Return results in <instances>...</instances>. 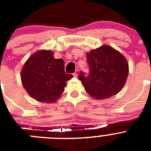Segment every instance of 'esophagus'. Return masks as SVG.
Wrapping results in <instances>:
<instances>
[{"label": "esophagus", "mask_w": 151, "mask_h": 151, "mask_svg": "<svg viewBox=\"0 0 151 151\" xmlns=\"http://www.w3.org/2000/svg\"><path fill=\"white\" fill-rule=\"evenodd\" d=\"M78 73H79V70L78 69H76V71H75V73H73V76L76 77H77L78 76Z\"/></svg>", "instance_id": "34e87169"}]
</instances>
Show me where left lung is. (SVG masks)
Returning a JSON list of instances; mask_svg holds the SVG:
<instances>
[{"label": "left lung", "instance_id": "8db88e82", "mask_svg": "<svg viewBox=\"0 0 151 151\" xmlns=\"http://www.w3.org/2000/svg\"><path fill=\"white\" fill-rule=\"evenodd\" d=\"M87 61L89 76L79 73L85 90L92 97L104 100L118 94L129 74V64L122 54L108 45L91 50Z\"/></svg>", "mask_w": 151, "mask_h": 151}]
</instances>
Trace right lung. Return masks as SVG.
Returning <instances> with one entry per match:
<instances>
[{
  "instance_id": "add662e5",
  "label": "right lung",
  "mask_w": 151,
  "mask_h": 151,
  "mask_svg": "<svg viewBox=\"0 0 151 151\" xmlns=\"http://www.w3.org/2000/svg\"><path fill=\"white\" fill-rule=\"evenodd\" d=\"M73 75L64 72V61L55 59L50 50H41L31 56L21 71V81L28 94L36 101L53 103L64 91Z\"/></svg>"
}]
</instances>
